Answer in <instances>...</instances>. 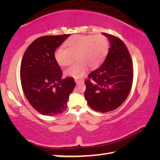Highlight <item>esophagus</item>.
<instances>
[{
    "instance_id": "obj_1",
    "label": "esophagus",
    "mask_w": 160,
    "mask_h": 160,
    "mask_svg": "<svg viewBox=\"0 0 160 160\" xmlns=\"http://www.w3.org/2000/svg\"><path fill=\"white\" fill-rule=\"evenodd\" d=\"M75 82H76V83L83 82V80H77V79H75Z\"/></svg>"
}]
</instances>
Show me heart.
Wrapping results in <instances>:
<instances>
[{
    "instance_id": "heart-1",
    "label": "heart",
    "mask_w": 160,
    "mask_h": 160,
    "mask_svg": "<svg viewBox=\"0 0 160 160\" xmlns=\"http://www.w3.org/2000/svg\"><path fill=\"white\" fill-rule=\"evenodd\" d=\"M66 48L59 47L54 52V58L61 66H68L78 62L66 70V74L75 78H82L88 67L98 68L107 55L109 42L102 34L75 35L68 40Z\"/></svg>"
}]
</instances>
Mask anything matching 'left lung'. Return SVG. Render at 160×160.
I'll return each mask as SVG.
<instances>
[{
  "instance_id": "8db88e82",
  "label": "left lung",
  "mask_w": 160,
  "mask_h": 160,
  "mask_svg": "<svg viewBox=\"0 0 160 160\" xmlns=\"http://www.w3.org/2000/svg\"><path fill=\"white\" fill-rule=\"evenodd\" d=\"M102 34L109 39L110 48L104 63L85 82V97L91 109L106 113L117 109L128 96L133 69L126 44L113 35Z\"/></svg>"
}]
</instances>
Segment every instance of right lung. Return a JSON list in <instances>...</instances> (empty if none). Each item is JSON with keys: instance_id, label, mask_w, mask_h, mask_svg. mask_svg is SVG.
Returning <instances> with one entry per match:
<instances>
[{"instance_id": "1", "label": "right lung", "mask_w": 160, "mask_h": 160, "mask_svg": "<svg viewBox=\"0 0 160 160\" xmlns=\"http://www.w3.org/2000/svg\"><path fill=\"white\" fill-rule=\"evenodd\" d=\"M69 36L39 37L24 53L20 66L22 88L29 104L42 115L63 113L75 86L72 78L62 79L63 72L54 58L56 49Z\"/></svg>"}]
</instances>
